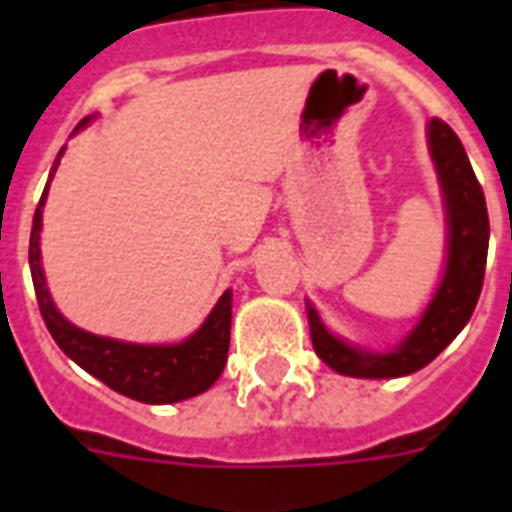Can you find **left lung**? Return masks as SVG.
<instances>
[{
    "label": "left lung",
    "instance_id": "obj_1",
    "mask_svg": "<svg viewBox=\"0 0 512 512\" xmlns=\"http://www.w3.org/2000/svg\"><path fill=\"white\" fill-rule=\"evenodd\" d=\"M428 148L446 212V260L436 292L396 348L372 350L329 332L311 300L305 303L316 356L337 374L361 380H393L428 366L460 335L484 287L489 252V212L476 172L460 138L441 119L428 122Z\"/></svg>",
    "mask_w": 512,
    "mask_h": 512
}]
</instances>
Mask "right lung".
<instances>
[{
    "instance_id": "add662e5",
    "label": "right lung",
    "mask_w": 512,
    "mask_h": 512,
    "mask_svg": "<svg viewBox=\"0 0 512 512\" xmlns=\"http://www.w3.org/2000/svg\"><path fill=\"white\" fill-rule=\"evenodd\" d=\"M95 116H87L76 124L74 135L84 130ZM66 146L60 148L58 159L52 164L50 180L44 185L42 199L34 212V225H31V241H28V265H31V279H34V292L39 300L42 319L50 329L52 340L58 342L60 350L71 361L82 366L84 372L106 382L108 388L122 393L127 398L143 401V404H177L185 398H193L209 390L223 374V366L228 361V342H231V289H225L215 308L209 311L196 332L180 342H167V345H143V342L114 340V337L92 335L87 329H79L76 324L58 311L52 303L47 279L42 268V212L47 191L58 164L63 159Z\"/></svg>"
}]
</instances>
